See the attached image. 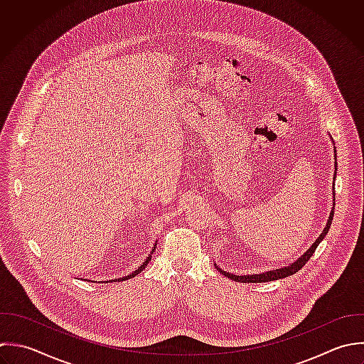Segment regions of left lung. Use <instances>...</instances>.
<instances>
[{
	"mask_svg": "<svg viewBox=\"0 0 364 364\" xmlns=\"http://www.w3.org/2000/svg\"><path fill=\"white\" fill-rule=\"evenodd\" d=\"M335 153H336V150H335ZM335 159H336V156H335ZM336 164H338V163H336ZM336 167H338V166H336ZM335 176H336V171H335ZM333 214H335V208L332 210L331 217H329V221H328V225H326V228L323 230V232L321 234V237L314 242V245H312L296 262H294V264L289 265V267H285V268H281V269H274V271H269V272H265V274H259V275H244V277L232 275V274H230V272H225V271L220 269L218 267H217V269H218L224 277H227V278H230V279H232V281H235V282H242V284H258V282L261 284V282H269V281H277V279H282V278L291 277V275L296 274L299 269H302V267H304V265L311 259V257L315 254L318 245L321 244V241L325 238V235L328 234V231H329V228H331V224H332V220H333Z\"/></svg>",
	"mask_w": 364,
	"mask_h": 364,
	"instance_id": "left-lung-1",
	"label": "left lung"
}]
</instances>
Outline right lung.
I'll return each mask as SVG.
<instances>
[{"mask_svg":"<svg viewBox=\"0 0 364 364\" xmlns=\"http://www.w3.org/2000/svg\"><path fill=\"white\" fill-rule=\"evenodd\" d=\"M156 245H157V244H156ZM156 245L153 247V250H151V254L154 252V250H156ZM150 259H151V255H149V257H147V259L143 262V265H140V267H139V268H137L134 272H132V274H130V275H127V277H123V278H119V279H113V281H114V282H120V281H126V279H130V278L136 277L137 274H140V272H141V271H143V269L147 267V264H149V261H150ZM109 282H112V281H109Z\"/></svg>","mask_w":364,"mask_h":364,"instance_id":"right-lung-1","label":"right lung"}]
</instances>
